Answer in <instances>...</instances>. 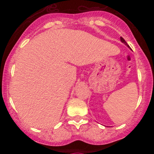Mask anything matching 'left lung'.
<instances>
[{"mask_svg":"<svg viewBox=\"0 0 154 154\" xmlns=\"http://www.w3.org/2000/svg\"><path fill=\"white\" fill-rule=\"evenodd\" d=\"M121 42H122V43H124V44L125 45H126V46H128V47H129V45L127 44V43H126V42H125V40H124V38H122V37H121Z\"/></svg>","mask_w":154,"mask_h":154,"instance_id":"8db88e82","label":"left lung"}]
</instances>
